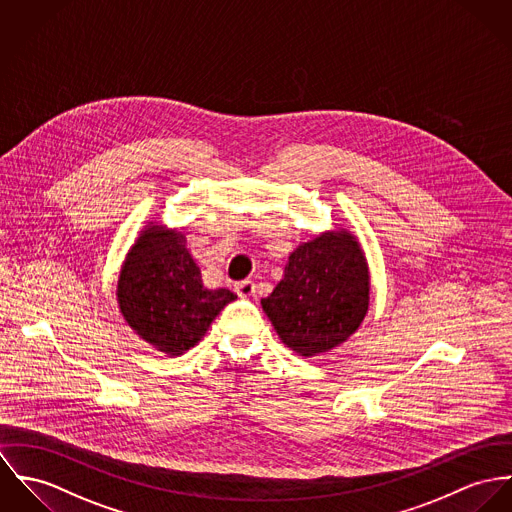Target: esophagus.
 Instances as JSON below:
<instances>
[{
  "label": "esophagus",
  "mask_w": 512,
  "mask_h": 512,
  "mask_svg": "<svg viewBox=\"0 0 512 512\" xmlns=\"http://www.w3.org/2000/svg\"><path fill=\"white\" fill-rule=\"evenodd\" d=\"M235 292L241 296V298H249L257 292V286L253 281H243V283L235 284Z\"/></svg>",
  "instance_id": "1"
}]
</instances>
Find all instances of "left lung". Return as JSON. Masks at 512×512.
<instances>
[{"label":"left lung","instance_id":"left-lung-1","mask_svg":"<svg viewBox=\"0 0 512 512\" xmlns=\"http://www.w3.org/2000/svg\"><path fill=\"white\" fill-rule=\"evenodd\" d=\"M261 306L284 345L302 357L355 334L369 308V267L355 235L328 231L298 245Z\"/></svg>","mask_w":512,"mask_h":512}]
</instances>
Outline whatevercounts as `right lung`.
Wrapping results in <instances>:
<instances>
[{"instance_id": "obj_1", "label": "right lung", "mask_w": 512, "mask_h": 512, "mask_svg": "<svg viewBox=\"0 0 512 512\" xmlns=\"http://www.w3.org/2000/svg\"><path fill=\"white\" fill-rule=\"evenodd\" d=\"M237 296L206 288L200 267L176 229H143L121 267L117 304L139 338L182 355L204 338L214 318Z\"/></svg>"}]
</instances>
